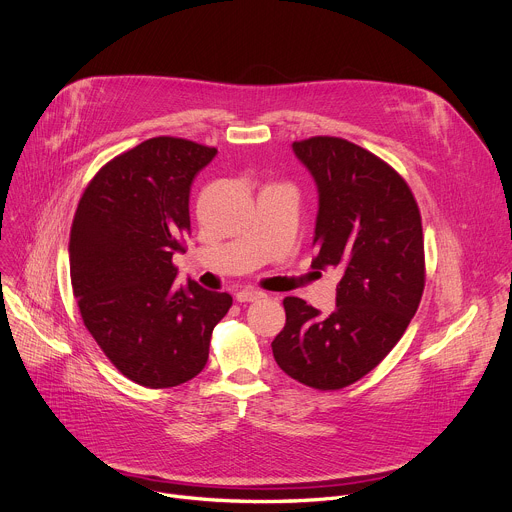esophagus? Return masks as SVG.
Wrapping results in <instances>:
<instances>
[{"label": "esophagus", "instance_id": "34e87169", "mask_svg": "<svg viewBox=\"0 0 512 512\" xmlns=\"http://www.w3.org/2000/svg\"><path fill=\"white\" fill-rule=\"evenodd\" d=\"M235 298L239 302H257V300L265 298V294L261 290H255V288H245V290H239Z\"/></svg>", "mask_w": 512, "mask_h": 512}]
</instances>
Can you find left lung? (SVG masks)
<instances>
[{"label":"left lung","instance_id":"1","mask_svg":"<svg viewBox=\"0 0 512 512\" xmlns=\"http://www.w3.org/2000/svg\"><path fill=\"white\" fill-rule=\"evenodd\" d=\"M292 149L318 190L312 267H337L341 282L337 308L327 316L288 296L286 327L271 349L300 384L341 390L392 351L421 304V212L388 163L345 138L312 136Z\"/></svg>","mask_w":512,"mask_h":512}]
</instances>
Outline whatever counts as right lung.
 <instances>
[{"label":"right lung","mask_w":512,"mask_h":512,"mask_svg":"<svg viewBox=\"0 0 512 512\" xmlns=\"http://www.w3.org/2000/svg\"><path fill=\"white\" fill-rule=\"evenodd\" d=\"M214 147L157 136L106 163L85 188L69 239L85 329L122 376L145 388L196 378L232 306L226 292L177 286L173 255L190 232L194 177Z\"/></svg>","instance_id":"right-lung-1"}]
</instances>
